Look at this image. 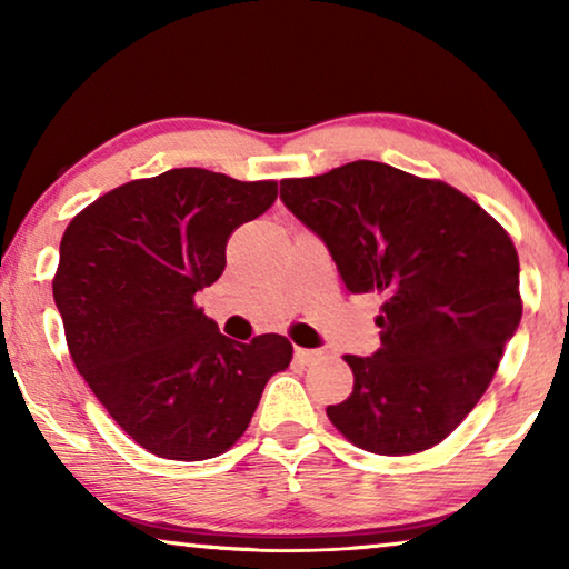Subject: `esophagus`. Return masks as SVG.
Here are the masks:
<instances>
[{
	"mask_svg": "<svg viewBox=\"0 0 569 569\" xmlns=\"http://www.w3.org/2000/svg\"><path fill=\"white\" fill-rule=\"evenodd\" d=\"M321 356V351H313V349H296V361L301 363H311Z\"/></svg>",
	"mask_w": 569,
	"mask_h": 569,
	"instance_id": "1",
	"label": "esophagus"
}]
</instances>
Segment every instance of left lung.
Here are the masks:
<instances>
[{"mask_svg":"<svg viewBox=\"0 0 569 569\" xmlns=\"http://www.w3.org/2000/svg\"><path fill=\"white\" fill-rule=\"evenodd\" d=\"M291 213L329 246L346 291L379 293L381 346L343 356L349 399L326 409L353 447H437L477 407L522 319L507 230L445 180L356 160L281 180Z\"/></svg>","mask_w":569,"mask_h":569,"instance_id":"obj_1","label":"left lung"}]
</instances>
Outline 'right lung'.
Segmentation results:
<instances>
[{
  "label": "right lung",
  "mask_w": 569,
  "mask_h": 569,
  "mask_svg": "<svg viewBox=\"0 0 569 569\" xmlns=\"http://www.w3.org/2000/svg\"><path fill=\"white\" fill-rule=\"evenodd\" d=\"M276 196V180L172 168L104 192L64 230L52 293L67 349L118 427L150 455H226L268 379L293 359L286 336L238 343L196 303L226 271L233 230Z\"/></svg>",
  "instance_id": "add662e5"
}]
</instances>
